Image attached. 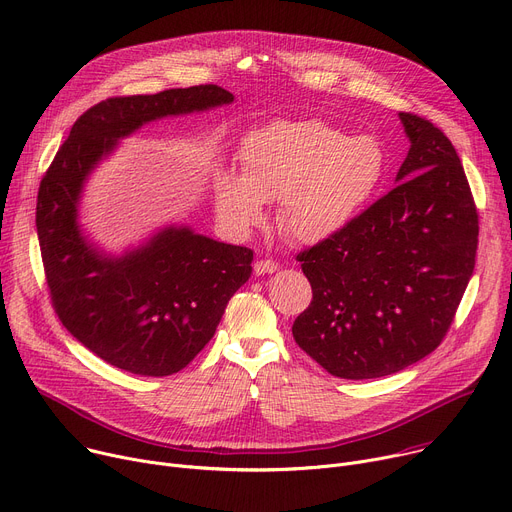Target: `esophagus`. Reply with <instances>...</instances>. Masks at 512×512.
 Here are the masks:
<instances>
[{
    "label": "esophagus",
    "instance_id": "obj_1",
    "mask_svg": "<svg viewBox=\"0 0 512 512\" xmlns=\"http://www.w3.org/2000/svg\"><path fill=\"white\" fill-rule=\"evenodd\" d=\"M277 269H280V267H277V263H275V261H271V259H257V261H255V265H253L255 275L273 273V271H277Z\"/></svg>",
    "mask_w": 512,
    "mask_h": 512
}]
</instances>
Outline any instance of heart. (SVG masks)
Instances as JSON below:
<instances>
[{
    "label": "heart",
    "mask_w": 512,
    "mask_h": 512,
    "mask_svg": "<svg viewBox=\"0 0 512 512\" xmlns=\"http://www.w3.org/2000/svg\"><path fill=\"white\" fill-rule=\"evenodd\" d=\"M243 175L224 171L216 208L235 228L263 220V202H280L282 230L302 243L337 235L371 200L386 173L374 136H349L320 120L273 122L245 136Z\"/></svg>",
    "instance_id": "heart-1"
}]
</instances>
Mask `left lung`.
<instances>
[{"instance_id": "left-lung-1", "label": "left lung", "mask_w": 512, "mask_h": 512, "mask_svg": "<svg viewBox=\"0 0 512 512\" xmlns=\"http://www.w3.org/2000/svg\"><path fill=\"white\" fill-rule=\"evenodd\" d=\"M400 120L410 138L400 183L296 257L312 302L294 341L345 380L390 376L433 353L476 265L478 210L451 141L427 118Z\"/></svg>"}]
</instances>
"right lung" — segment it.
<instances>
[{
    "label": "right lung",
    "mask_w": 512,
    "mask_h": 512,
    "mask_svg": "<svg viewBox=\"0 0 512 512\" xmlns=\"http://www.w3.org/2000/svg\"><path fill=\"white\" fill-rule=\"evenodd\" d=\"M232 100L212 83L108 98L75 120L42 175L36 230L53 308L83 347L130 374L161 378L188 365L251 277L253 251L165 228L141 249L104 257L77 228L81 185L118 138L145 122Z\"/></svg>",
    "instance_id": "add662e5"
}]
</instances>
